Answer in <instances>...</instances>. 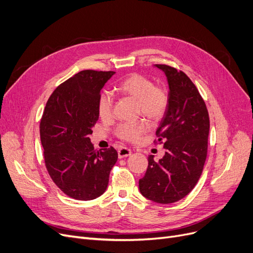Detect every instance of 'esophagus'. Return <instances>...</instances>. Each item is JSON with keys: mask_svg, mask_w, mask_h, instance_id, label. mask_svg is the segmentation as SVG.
I'll list each match as a JSON object with an SVG mask.
<instances>
[{"mask_svg": "<svg viewBox=\"0 0 253 253\" xmlns=\"http://www.w3.org/2000/svg\"><path fill=\"white\" fill-rule=\"evenodd\" d=\"M132 155V150L127 147H120L118 149V158L123 159V158H126L128 156Z\"/></svg>", "mask_w": 253, "mask_h": 253, "instance_id": "1", "label": "esophagus"}]
</instances>
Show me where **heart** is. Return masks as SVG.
<instances>
[{"label":"heart","instance_id":"b5f03b06","mask_svg":"<svg viewBox=\"0 0 253 253\" xmlns=\"http://www.w3.org/2000/svg\"><path fill=\"white\" fill-rule=\"evenodd\" d=\"M117 91L135 99L138 112L151 121H159L165 116L169 108L170 96L168 90L161 85H155L154 81L140 74H132L117 84ZM97 111L99 117L108 120L113 115V97L109 92H103L98 97ZM144 121L120 124L114 133L117 138L126 142H136L146 130Z\"/></svg>","mask_w":253,"mask_h":253}]
</instances>
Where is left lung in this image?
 I'll return each instance as SVG.
<instances>
[{
    "instance_id": "1",
    "label": "left lung",
    "mask_w": 253,
    "mask_h": 253,
    "mask_svg": "<svg viewBox=\"0 0 253 253\" xmlns=\"http://www.w3.org/2000/svg\"><path fill=\"white\" fill-rule=\"evenodd\" d=\"M156 66L167 76L170 103L156 132L154 143L164 144L165 156L148 157L145 175L139 179L141 194L158 204L175 203L194 189L208 156L209 112L190 78L166 64Z\"/></svg>"
}]
</instances>
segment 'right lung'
Returning a JSON list of instances; mask_svg holds the SVG:
<instances>
[{"mask_svg": "<svg viewBox=\"0 0 253 253\" xmlns=\"http://www.w3.org/2000/svg\"><path fill=\"white\" fill-rule=\"evenodd\" d=\"M114 74L86 69L69 78L48 97L40 120L47 172L64 194L78 200L104 193L118 158L114 147L95 149L89 138L98 120L100 89Z\"/></svg>", "mask_w": 253, "mask_h": 253, "instance_id": "obj_1", "label": "right lung"}]
</instances>
